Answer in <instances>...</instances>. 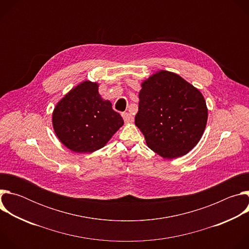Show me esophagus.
Listing matches in <instances>:
<instances>
[{"label": "esophagus", "mask_w": 249, "mask_h": 249, "mask_svg": "<svg viewBox=\"0 0 249 249\" xmlns=\"http://www.w3.org/2000/svg\"><path fill=\"white\" fill-rule=\"evenodd\" d=\"M122 117H123L125 123H132L134 121V117L132 116V114H130L128 112H123Z\"/></svg>", "instance_id": "34e87169"}]
</instances>
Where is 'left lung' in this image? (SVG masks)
Listing matches in <instances>:
<instances>
[{"instance_id":"left-lung-1","label":"left lung","mask_w":249,"mask_h":249,"mask_svg":"<svg viewBox=\"0 0 249 249\" xmlns=\"http://www.w3.org/2000/svg\"><path fill=\"white\" fill-rule=\"evenodd\" d=\"M139 98L135 124L152 151L174 159L198 144L208 119L199 89L178 75L160 71L142 83Z\"/></svg>"}]
</instances>
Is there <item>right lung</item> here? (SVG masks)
Returning <instances> with one entry per match:
<instances>
[{
	"label": "right lung",
	"mask_w": 249,
	"mask_h": 249,
	"mask_svg": "<svg viewBox=\"0 0 249 249\" xmlns=\"http://www.w3.org/2000/svg\"><path fill=\"white\" fill-rule=\"evenodd\" d=\"M54 131L68 149L92 153L105 146L124 124L109 100L98 93V84L86 81L71 89L55 106Z\"/></svg>",
	"instance_id": "obj_1"
}]
</instances>
